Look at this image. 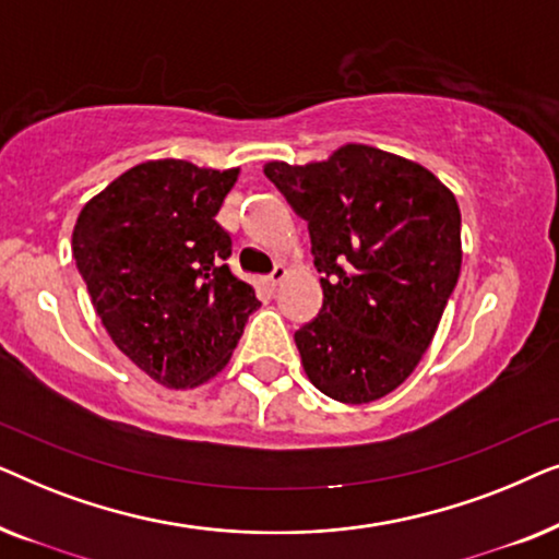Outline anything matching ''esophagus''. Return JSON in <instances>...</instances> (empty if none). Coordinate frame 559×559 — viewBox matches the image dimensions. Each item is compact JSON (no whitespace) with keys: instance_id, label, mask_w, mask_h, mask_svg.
Segmentation results:
<instances>
[{"instance_id":"1","label":"esophagus","mask_w":559,"mask_h":559,"mask_svg":"<svg viewBox=\"0 0 559 559\" xmlns=\"http://www.w3.org/2000/svg\"><path fill=\"white\" fill-rule=\"evenodd\" d=\"M287 274H289L287 266H285V264H277V266H274V270H272L270 277H266V282H270L272 287H277V285H282V282L287 280Z\"/></svg>"}]
</instances>
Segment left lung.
Returning a JSON list of instances; mask_svg holds the SVG:
<instances>
[{
	"instance_id": "1",
	"label": "left lung",
	"mask_w": 559,
	"mask_h": 559,
	"mask_svg": "<svg viewBox=\"0 0 559 559\" xmlns=\"http://www.w3.org/2000/svg\"><path fill=\"white\" fill-rule=\"evenodd\" d=\"M308 221L323 308L295 333L325 396L366 404L394 392L435 338L461 274V209L407 157L343 144L323 163L264 165Z\"/></svg>"
}]
</instances>
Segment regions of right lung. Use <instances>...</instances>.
Masks as SVG:
<instances>
[{"label":"right lung","mask_w":559,"mask_h":559,"mask_svg":"<svg viewBox=\"0 0 559 559\" xmlns=\"http://www.w3.org/2000/svg\"><path fill=\"white\" fill-rule=\"evenodd\" d=\"M239 167L147 159L91 198L73 257L96 316L136 369L167 389H193L231 358L254 287L234 277L231 236L216 213Z\"/></svg>","instance_id":"right-lung-1"}]
</instances>
